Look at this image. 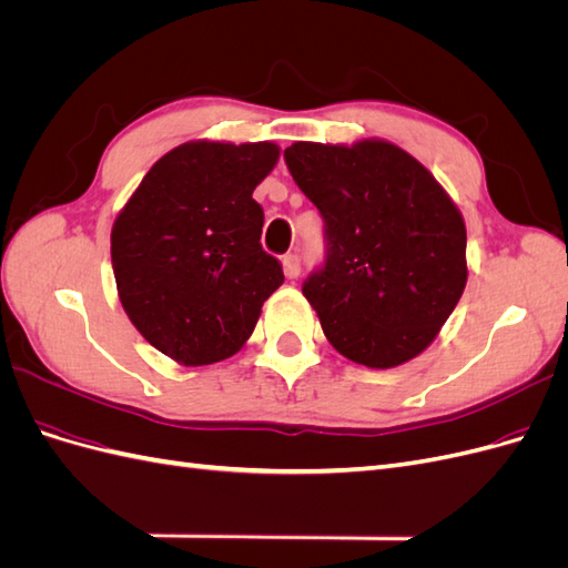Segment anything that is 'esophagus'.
<instances>
[{
  "instance_id": "1",
  "label": "esophagus",
  "mask_w": 568,
  "mask_h": 568,
  "mask_svg": "<svg viewBox=\"0 0 568 568\" xmlns=\"http://www.w3.org/2000/svg\"><path fill=\"white\" fill-rule=\"evenodd\" d=\"M282 265H284V274H286L288 280H296L298 274H301V261H298L296 253H286L282 257Z\"/></svg>"
}]
</instances>
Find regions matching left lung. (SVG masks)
Instances as JSON below:
<instances>
[{
  "instance_id": "1",
  "label": "left lung",
  "mask_w": 568,
  "mask_h": 568,
  "mask_svg": "<svg viewBox=\"0 0 568 568\" xmlns=\"http://www.w3.org/2000/svg\"><path fill=\"white\" fill-rule=\"evenodd\" d=\"M284 161L324 220L326 261L303 284L324 336L372 369L417 357L467 286V227L455 201L384 140L296 142Z\"/></svg>"
}]
</instances>
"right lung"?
Returning <instances> with one entry per match:
<instances>
[{
  "label": "right lung",
  "instance_id": "obj_1",
  "mask_svg": "<svg viewBox=\"0 0 568 568\" xmlns=\"http://www.w3.org/2000/svg\"><path fill=\"white\" fill-rule=\"evenodd\" d=\"M280 161L272 142H186L151 165L118 213L111 263L120 303L153 348L186 367L242 351L284 282L263 251L253 199Z\"/></svg>",
  "mask_w": 568,
  "mask_h": 568
}]
</instances>
